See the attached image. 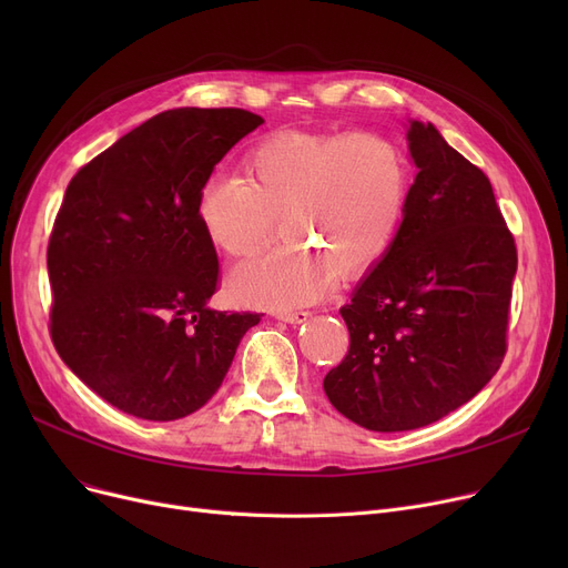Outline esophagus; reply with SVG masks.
I'll return each mask as SVG.
<instances>
[{"mask_svg": "<svg viewBox=\"0 0 568 568\" xmlns=\"http://www.w3.org/2000/svg\"><path fill=\"white\" fill-rule=\"evenodd\" d=\"M311 317L308 311H285V313H278V320L287 322V324H302Z\"/></svg>", "mask_w": 568, "mask_h": 568, "instance_id": "esophagus-1", "label": "esophagus"}]
</instances>
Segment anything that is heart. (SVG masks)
Masks as SVG:
<instances>
[{"label":"heart","instance_id":"obj_1","mask_svg":"<svg viewBox=\"0 0 568 568\" xmlns=\"http://www.w3.org/2000/svg\"><path fill=\"white\" fill-rule=\"evenodd\" d=\"M244 172L214 174L200 186L195 214L209 244L230 260L251 257L281 221L290 246L234 268L227 290L239 304L317 302L341 272H368L396 242L409 163L392 138L283 131L251 149Z\"/></svg>","mask_w":568,"mask_h":568}]
</instances>
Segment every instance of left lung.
<instances>
[{
	"label": "left lung",
	"instance_id": "8db88e82",
	"mask_svg": "<svg viewBox=\"0 0 568 568\" xmlns=\"http://www.w3.org/2000/svg\"><path fill=\"white\" fill-rule=\"evenodd\" d=\"M416 165L396 242L341 308L345 359L324 394L377 433L422 428L479 394L506 354L518 253L490 179L433 124L409 122Z\"/></svg>",
	"mask_w": 568,
	"mask_h": 568
}]
</instances>
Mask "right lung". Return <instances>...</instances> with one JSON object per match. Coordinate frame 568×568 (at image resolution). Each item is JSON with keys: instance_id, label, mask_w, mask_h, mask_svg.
I'll return each instance as SVG.
<instances>
[{"instance_id": "right-lung-1", "label": "right lung", "mask_w": 568, "mask_h": 568, "mask_svg": "<svg viewBox=\"0 0 568 568\" xmlns=\"http://www.w3.org/2000/svg\"><path fill=\"white\" fill-rule=\"evenodd\" d=\"M264 119L242 108L165 110L82 165L48 242L50 336L103 400L146 422L200 409L262 313L206 302L219 255L200 186Z\"/></svg>"}]
</instances>
